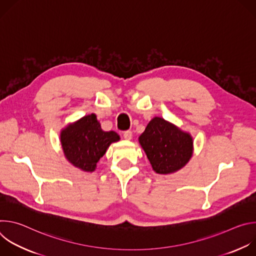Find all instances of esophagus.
Instances as JSON below:
<instances>
[{"instance_id": "obj_1", "label": "esophagus", "mask_w": 256, "mask_h": 256, "mask_svg": "<svg viewBox=\"0 0 256 256\" xmlns=\"http://www.w3.org/2000/svg\"><path fill=\"white\" fill-rule=\"evenodd\" d=\"M124 138L126 140H132V132L130 130H126V132H124Z\"/></svg>"}]
</instances>
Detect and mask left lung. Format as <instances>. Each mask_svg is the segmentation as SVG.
<instances>
[{"instance_id": "obj_1", "label": "left lung", "mask_w": 256, "mask_h": 256, "mask_svg": "<svg viewBox=\"0 0 256 256\" xmlns=\"http://www.w3.org/2000/svg\"><path fill=\"white\" fill-rule=\"evenodd\" d=\"M140 144L159 174L184 167L192 155V138L161 118H154L138 138Z\"/></svg>"}]
</instances>
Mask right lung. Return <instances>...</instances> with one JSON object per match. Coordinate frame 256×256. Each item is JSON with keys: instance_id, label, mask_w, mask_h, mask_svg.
Segmentation results:
<instances>
[{"instance_id": "add662e5", "label": "right lung", "mask_w": 256, "mask_h": 256, "mask_svg": "<svg viewBox=\"0 0 256 256\" xmlns=\"http://www.w3.org/2000/svg\"><path fill=\"white\" fill-rule=\"evenodd\" d=\"M120 140L114 132L102 130L95 114L82 118L60 134V142L66 159L84 171H94L109 144Z\"/></svg>"}]
</instances>
